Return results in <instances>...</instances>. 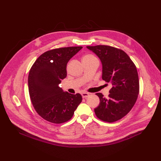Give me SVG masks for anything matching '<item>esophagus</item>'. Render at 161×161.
<instances>
[{
	"label": "esophagus",
	"mask_w": 161,
	"mask_h": 161,
	"mask_svg": "<svg viewBox=\"0 0 161 161\" xmlns=\"http://www.w3.org/2000/svg\"><path fill=\"white\" fill-rule=\"evenodd\" d=\"M81 94V96H82L83 98H86L89 96V93H86V92H82Z\"/></svg>",
	"instance_id": "esophagus-1"
}]
</instances>
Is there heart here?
<instances>
[{
	"instance_id": "heart-1",
	"label": "heart",
	"mask_w": 161,
	"mask_h": 161,
	"mask_svg": "<svg viewBox=\"0 0 161 161\" xmlns=\"http://www.w3.org/2000/svg\"><path fill=\"white\" fill-rule=\"evenodd\" d=\"M95 57L93 55V54H87L86 55H84L82 58V61L83 60H88V59H95Z\"/></svg>"
}]
</instances>
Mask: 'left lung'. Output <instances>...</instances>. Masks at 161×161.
<instances>
[{"label": "left lung", "instance_id": "8db88e82", "mask_svg": "<svg viewBox=\"0 0 161 161\" xmlns=\"http://www.w3.org/2000/svg\"><path fill=\"white\" fill-rule=\"evenodd\" d=\"M100 59L102 80L112 85L108 97L100 93V104L94 109L102 120L113 122L122 118L134 106L139 93L138 75L135 64L122 50L108 46H86Z\"/></svg>", "mask_w": 161, "mask_h": 161}]
</instances>
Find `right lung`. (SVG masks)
I'll return each instance as SVG.
<instances>
[{"mask_svg": "<svg viewBox=\"0 0 161 161\" xmlns=\"http://www.w3.org/2000/svg\"><path fill=\"white\" fill-rule=\"evenodd\" d=\"M82 47H67L44 53L34 63L28 75L30 100L46 120L60 124L71 119L82 97L64 92L59 84L66 77L69 60Z\"/></svg>", "mask_w": 161, "mask_h": 161, "instance_id": "obj_1", "label": "right lung"}]
</instances>
